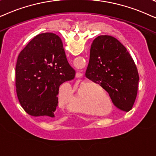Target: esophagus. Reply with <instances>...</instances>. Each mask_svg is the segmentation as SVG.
I'll list each match as a JSON object with an SVG mask.
<instances>
[{"mask_svg":"<svg viewBox=\"0 0 156 156\" xmlns=\"http://www.w3.org/2000/svg\"><path fill=\"white\" fill-rule=\"evenodd\" d=\"M76 78H81V77L83 76V73H76Z\"/></svg>","mask_w":156,"mask_h":156,"instance_id":"esophagus-1","label":"esophagus"}]
</instances>
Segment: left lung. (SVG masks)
I'll return each instance as SVG.
<instances>
[{"mask_svg":"<svg viewBox=\"0 0 156 156\" xmlns=\"http://www.w3.org/2000/svg\"><path fill=\"white\" fill-rule=\"evenodd\" d=\"M86 76L108 93L118 109H132L138 93V72L127 49L117 39L106 35L94 39Z\"/></svg>","mask_w":156,"mask_h":156,"instance_id":"8db88e82","label":"left lung"}]
</instances>
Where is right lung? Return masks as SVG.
<instances>
[{"instance_id": "obj_1", "label": "right lung", "mask_w": 156, "mask_h": 156, "mask_svg": "<svg viewBox=\"0 0 156 156\" xmlns=\"http://www.w3.org/2000/svg\"><path fill=\"white\" fill-rule=\"evenodd\" d=\"M75 76L60 37L52 33L38 35L21 51L16 63V87L20 105L32 116L53 118L60 86Z\"/></svg>"}]
</instances>
